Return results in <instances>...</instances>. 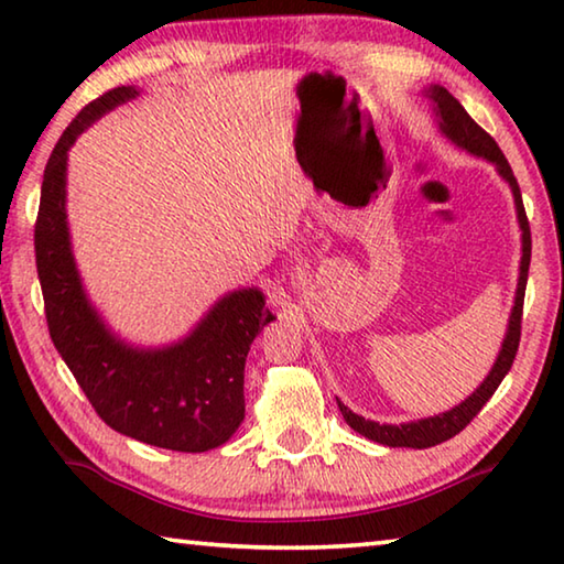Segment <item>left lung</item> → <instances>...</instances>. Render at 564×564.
<instances>
[{
    "label": "left lung",
    "mask_w": 564,
    "mask_h": 564,
    "mask_svg": "<svg viewBox=\"0 0 564 564\" xmlns=\"http://www.w3.org/2000/svg\"><path fill=\"white\" fill-rule=\"evenodd\" d=\"M424 91H427L432 105H435V115H437V124L442 129V134H445L449 142L463 147V150H467L469 154L482 156V160L492 162L497 172H500V177L510 184L514 207H517V221H520V229H522V262H520V280H517V292H514V307L510 315V325H507V335H505L500 355H497L490 375L485 377V382L479 384L465 402H459L457 408H452L447 412L435 414V417H424V420L404 422V424H380V422L359 417V414H355L352 410L345 408V404L337 400L345 422L355 432H359L362 437L380 442V445H387V447H414V449L435 447V445H440V442H447L449 437H455L457 432H463L467 424L477 417V412L485 408V402L495 394L497 387H500V382L505 380V375L510 372L514 355H517V347H520L522 304H524V288H528L530 254H532L530 221H528V215H524L520 184H517L512 167L507 164L502 150L497 147L492 137L487 134L485 129L465 112V107L459 105V101L452 97L445 87L432 85Z\"/></svg>",
    "instance_id": "8db88e82"
}]
</instances>
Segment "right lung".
Returning a JSON list of instances; mask_svg holds the SVG:
<instances>
[{"label":"right lung","mask_w":564,"mask_h":564,"mask_svg":"<svg viewBox=\"0 0 564 564\" xmlns=\"http://www.w3.org/2000/svg\"><path fill=\"white\" fill-rule=\"evenodd\" d=\"M140 91L115 87L72 119L44 167L34 225L36 274L50 337L91 408L109 427L147 445L207 452L245 420V359L274 315L257 288L221 297L170 347L142 349L107 329L82 288L67 227V152L97 119Z\"/></svg>","instance_id":"1"}]
</instances>
